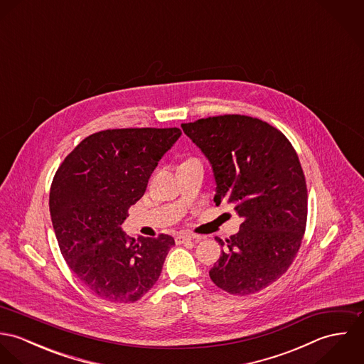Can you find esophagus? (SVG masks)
<instances>
[{
	"instance_id": "34e87169",
	"label": "esophagus",
	"mask_w": 364,
	"mask_h": 364,
	"mask_svg": "<svg viewBox=\"0 0 364 364\" xmlns=\"http://www.w3.org/2000/svg\"><path fill=\"white\" fill-rule=\"evenodd\" d=\"M175 240H176L178 244H183V242H188V241H199L200 235L191 234V232H181L175 237Z\"/></svg>"
}]
</instances>
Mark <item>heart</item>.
<instances>
[{"label":"heart","instance_id":"1","mask_svg":"<svg viewBox=\"0 0 364 364\" xmlns=\"http://www.w3.org/2000/svg\"><path fill=\"white\" fill-rule=\"evenodd\" d=\"M189 159H196V158H189ZM188 161V159H186Z\"/></svg>","mask_w":364,"mask_h":364}]
</instances>
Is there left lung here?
I'll list each match as a JSON object with an SVG mask.
<instances>
[{"label": "left lung", "mask_w": 364, "mask_h": 364, "mask_svg": "<svg viewBox=\"0 0 364 364\" xmlns=\"http://www.w3.org/2000/svg\"><path fill=\"white\" fill-rule=\"evenodd\" d=\"M181 127L211 164L215 205H232L242 217L210 279L230 294L260 291L289 269L306 231L309 196L299 156L280 130L251 116H213Z\"/></svg>", "instance_id": "obj_1"}]
</instances>
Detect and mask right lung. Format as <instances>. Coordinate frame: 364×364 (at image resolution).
<instances>
[{"label": "right lung", "mask_w": 364, "mask_h": 364, "mask_svg": "<svg viewBox=\"0 0 364 364\" xmlns=\"http://www.w3.org/2000/svg\"><path fill=\"white\" fill-rule=\"evenodd\" d=\"M182 132L113 129L84 139L58 166L50 188V215L63 258L92 294L134 303L158 280L175 241L126 237L127 210L146 192L158 161Z\"/></svg>", "instance_id": "1"}]
</instances>
